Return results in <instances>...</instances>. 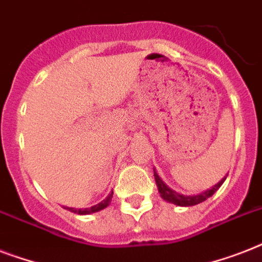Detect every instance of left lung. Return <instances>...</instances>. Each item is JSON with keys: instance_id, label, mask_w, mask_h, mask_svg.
<instances>
[{"instance_id": "obj_1", "label": "left lung", "mask_w": 262, "mask_h": 262, "mask_svg": "<svg viewBox=\"0 0 262 262\" xmlns=\"http://www.w3.org/2000/svg\"><path fill=\"white\" fill-rule=\"evenodd\" d=\"M227 175H224L223 178L220 179L216 185H213L211 189H207V190L201 191L199 194L185 195L178 193V191L172 190L171 187H168L167 185L162 181V178H160L159 175H158L155 168H154V177H155L156 186H158V190H159L160 193V197H162L164 201L174 204V205H178V207H193V205H197V204L203 203V201L208 200L209 197H212L216 191L219 190V187L223 185V182L226 181V178H227Z\"/></svg>"}]
</instances>
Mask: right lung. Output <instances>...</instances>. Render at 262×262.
Instances as JSON below:
<instances>
[{"label":"right lung","mask_w":262,"mask_h":262,"mask_svg":"<svg viewBox=\"0 0 262 262\" xmlns=\"http://www.w3.org/2000/svg\"><path fill=\"white\" fill-rule=\"evenodd\" d=\"M111 199H113V191H111L110 194L107 195L106 199L103 200V201H100V203L96 204V205H94V207L79 208V209H76V208H69V207H63V208H65V209H68V211L73 212V213H77V215H91V213H95V212L102 211V209H104L106 207H108L111 203Z\"/></svg>","instance_id":"right-lung-1"}]
</instances>
